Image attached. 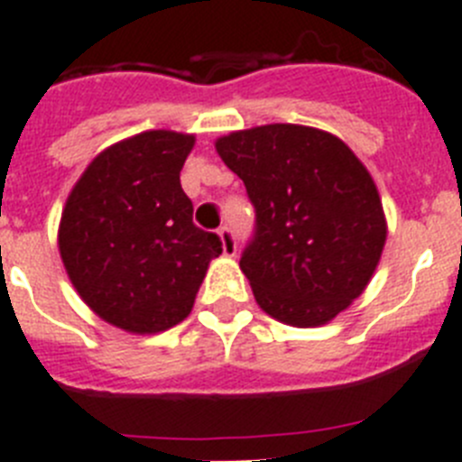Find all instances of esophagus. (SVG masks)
<instances>
[{
    "instance_id": "obj_1",
    "label": "esophagus",
    "mask_w": 462,
    "mask_h": 462,
    "mask_svg": "<svg viewBox=\"0 0 462 462\" xmlns=\"http://www.w3.org/2000/svg\"><path fill=\"white\" fill-rule=\"evenodd\" d=\"M217 236H219V240H222V252H224V256H234L236 250H238V247H236L234 231H231V228H228V226H222V228H219V231H217Z\"/></svg>"
}]
</instances>
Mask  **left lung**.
<instances>
[{
    "label": "left lung",
    "instance_id": "1",
    "mask_svg": "<svg viewBox=\"0 0 462 462\" xmlns=\"http://www.w3.org/2000/svg\"><path fill=\"white\" fill-rule=\"evenodd\" d=\"M215 150L254 203L240 271L259 308L296 328L336 319L365 291L386 245L370 171L336 134L305 125L240 129Z\"/></svg>",
    "mask_w": 462,
    "mask_h": 462
}]
</instances>
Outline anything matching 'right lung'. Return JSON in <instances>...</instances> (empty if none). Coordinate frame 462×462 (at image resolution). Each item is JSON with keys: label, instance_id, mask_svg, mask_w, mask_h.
Masks as SVG:
<instances>
[{"label": "right lung", "instance_id": "obj_1", "mask_svg": "<svg viewBox=\"0 0 462 462\" xmlns=\"http://www.w3.org/2000/svg\"><path fill=\"white\" fill-rule=\"evenodd\" d=\"M194 134L150 129L101 150L69 191L57 245L83 303L154 336L189 317L222 240L191 222L180 171Z\"/></svg>", "mask_w": 462, "mask_h": 462}]
</instances>
